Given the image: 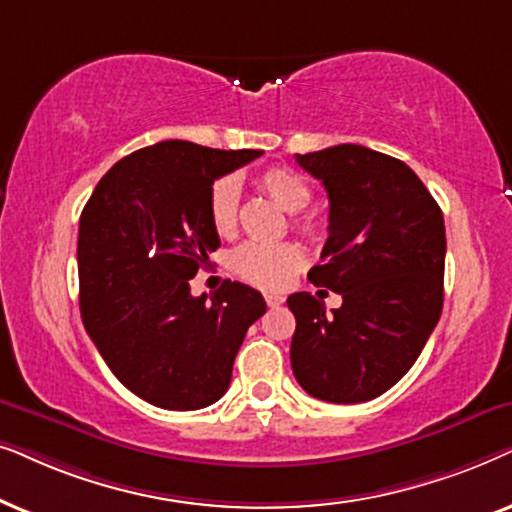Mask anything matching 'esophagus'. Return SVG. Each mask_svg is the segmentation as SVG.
I'll return each mask as SVG.
<instances>
[{"mask_svg": "<svg viewBox=\"0 0 512 512\" xmlns=\"http://www.w3.org/2000/svg\"><path fill=\"white\" fill-rule=\"evenodd\" d=\"M264 299H267L269 306H281L285 302L283 295H274V292H269V295H264Z\"/></svg>", "mask_w": 512, "mask_h": 512, "instance_id": "obj_1", "label": "esophagus"}]
</instances>
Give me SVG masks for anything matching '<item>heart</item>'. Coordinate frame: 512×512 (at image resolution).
<instances>
[{
    "label": "heart",
    "instance_id": "heart-1",
    "mask_svg": "<svg viewBox=\"0 0 512 512\" xmlns=\"http://www.w3.org/2000/svg\"><path fill=\"white\" fill-rule=\"evenodd\" d=\"M257 187L278 203L285 213H295L292 224L302 234H316L311 215L299 213L309 206L311 187L290 168H267L257 177ZM208 217L220 236H231L238 224V187L231 177H220L208 192ZM304 267V252L295 243H243L231 255V269L243 281L264 290L288 288Z\"/></svg>",
    "mask_w": 512,
    "mask_h": 512
}]
</instances>
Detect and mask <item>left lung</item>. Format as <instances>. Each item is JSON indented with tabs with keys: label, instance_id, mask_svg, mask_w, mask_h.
<instances>
[{
	"label": "left lung",
	"instance_id": "obj_1",
	"mask_svg": "<svg viewBox=\"0 0 512 512\" xmlns=\"http://www.w3.org/2000/svg\"><path fill=\"white\" fill-rule=\"evenodd\" d=\"M323 182L330 227L313 285L339 292L325 313L311 292L288 297L299 386L318 400L365 403L386 393L419 358L442 313L445 220L407 163L360 145L297 154Z\"/></svg>",
	"mask_w": 512,
	"mask_h": 512
}]
</instances>
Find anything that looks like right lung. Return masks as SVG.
<instances>
[{
  "instance_id": "add662e5",
  "label": "right lung",
  "mask_w": 512,
  "mask_h": 512,
  "mask_svg": "<svg viewBox=\"0 0 512 512\" xmlns=\"http://www.w3.org/2000/svg\"><path fill=\"white\" fill-rule=\"evenodd\" d=\"M262 154L156 142L114 163L81 213L79 306L88 337L128 391L163 410L220 400L245 332L267 311L260 292L238 281L210 297L189 288L220 248L210 187Z\"/></svg>"
}]
</instances>
